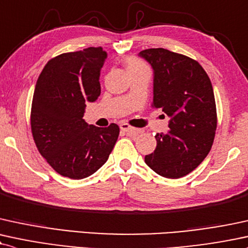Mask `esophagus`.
Returning a JSON list of instances; mask_svg holds the SVG:
<instances>
[{"label":"esophagus","mask_w":248,"mask_h":248,"mask_svg":"<svg viewBox=\"0 0 248 248\" xmlns=\"http://www.w3.org/2000/svg\"><path fill=\"white\" fill-rule=\"evenodd\" d=\"M120 129L124 133H133V132H135V130H136L135 128L130 126V124H126V122H122V124H120Z\"/></svg>","instance_id":"34e87169"}]
</instances>
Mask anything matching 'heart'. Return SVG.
<instances>
[{"label":"heart","mask_w":248,"mask_h":248,"mask_svg":"<svg viewBox=\"0 0 248 248\" xmlns=\"http://www.w3.org/2000/svg\"><path fill=\"white\" fill-rule=\"evenodd\" d=\"M124 64H126V69L129 75L149 71V67L145 64V62L142 61L141 59L136 58V56H128L126 61H124Z\"/></svg>","instance_id":"obj_1"}]
</instances>
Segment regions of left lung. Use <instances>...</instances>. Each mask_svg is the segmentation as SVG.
I'll list each match as a JSON object with an SVG mask.
<instances>
[{"mask_svg": "<svg viewBox=\"0 0 248 248\" xmlns=\"http://www.w3.org/2000/svg\"><path fill=\"white\" fill-rule=\"evenodd\" d=\"M154 69L151 106L171 118L145 163L164 178L178 179L203 162L214 143L217 111L209 76L196 60L164 48L140 52Z\"/></svg>", "mask_w": 248, "mask_h": 248, "instance_id": "8db88e82", "label": "left lung"}]
</instances>
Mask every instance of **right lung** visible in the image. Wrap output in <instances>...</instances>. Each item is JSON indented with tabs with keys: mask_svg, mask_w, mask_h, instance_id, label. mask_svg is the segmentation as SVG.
<instances>
[{
	"mask_svg": "<svg viewBox=\"0 0 248 248\" xmlns=\"http://www.w3.org/2000/svg\"><path fill=\"white\" fill-rule=\"evenodd\" d=\"M106 59L101 47L60 54L45 65L35 84L31 132L38 151L52 169L70 179L99 170L114 148L120 128L88 124V101L100 95V69Z\"/></svg>",
	"mask_w": 248,
	"mask_h": 248,
	"instance_id": "add662e5",
	"label": "right lung"
}]
</instances>
